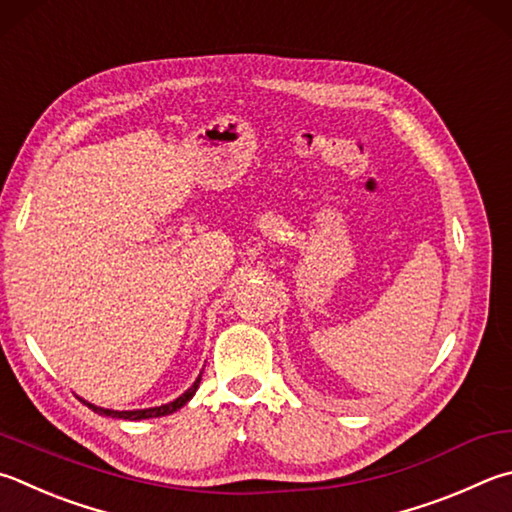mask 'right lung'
<instances>
[{"mask_svg":"<svg viewBox=\"0 0 512 512\" xmlns=\"http://www.w3.org/2000/svg\"><path fill=\"white\" fill-rule=\"evenodd\" d=\"M199 383H201V374H199V378L194 380L192 383V387L188 389V392L185 394H181L179 398H176V401H172V403H167V405H159V407H150V410H129V412H118V410H105V407H98V405H94V403H87V401H80L85 403L89 410H94L96 414H102V416H111V418H125V421H143V418H156V416H167V414H172V412H176V410H181V407L190 401V398L194 396V392H197L199 389Z\"/></svg>","mask_w":512,"mask_h":512,"instance_id":"right-lung-1","label":"right lung"}]
</instances>
